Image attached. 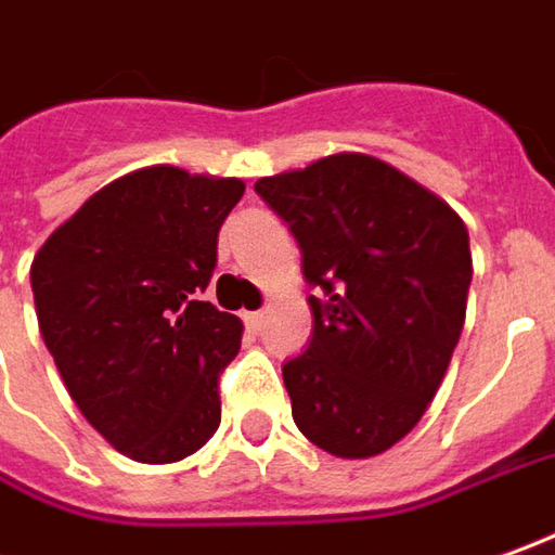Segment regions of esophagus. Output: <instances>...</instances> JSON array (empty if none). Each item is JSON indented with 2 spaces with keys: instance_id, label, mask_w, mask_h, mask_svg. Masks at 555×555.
Returning a JSON list of instances; mask_svg holds the SVG:
<instances>
[{
  "instance_id": "34e87169",
  "label": "esophagus",
  "mask_w": 555,
  "mask_h": 555,
  "mask_svg": "<svg viewBox=\"0 0 555 555\" xmlns=\"http://www.w3.org/2000/svg\"><path fill=\"white\" fill-rule=\"evenodd\" d=\"M244 323H247V328H250V332H259V328H262V323H266V311H254V314H244Z\"/></svg>"
}]
</instances>
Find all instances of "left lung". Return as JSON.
<instances>
[{
  "label": "left lung",
  "instance_id": "1",
  "mask_svg": "<svg viewBox=\"0 0 555 555\" xmlns=\"http://www.w3.org/2000/svg\"><path fill=\"white\" fill-rule=\"evenodd\" d=\"M301 247L314 338L284 365L299 431L341 460L399 444L456 350L472 284L468 229L444 198L369 154L256 181Z\"/></svg>",
  "mask_w": 555,
  "mask_h": 555
}]
</instances>
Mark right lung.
I'll return each mask as SVG.
<instances>
[{
	"mask_svg": "<svg viewBox=\"0 0 555 555\" xmlns=\"http://www.w3.org/2000/svg\"><path fill=\"white\" fill-rule=\"evenodd\" d=\"M244 181L147 166L105 183L38 247L29 281L68 396L114 450L193 456L220 426L241 320L198 293Z\"/></svg>",
	"mask_w": 555,
	"mask_h": 555,
	"instance_id": "obj_1",
	"label": "right lung"
}]
</instances>
